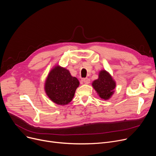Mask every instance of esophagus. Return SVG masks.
Here are the masks:
<instances>
[{"label": "esophagus", "instance_id": "34e87169", "mask_svg": "<svg viewBox=\"0 0 156 156\" xmlns=\"http://www.w3.org/2000/svg\"><path fill=\"white\" fill-rule=\"evenodd\" d=\"M83 82H84L85 84H89L90 83V79L88 78H83L82 80Z\"/></svg>", "mask_w": 156, "mask_h": 156}]
</instances>
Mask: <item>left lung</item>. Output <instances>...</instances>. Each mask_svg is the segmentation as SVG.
Masks as SVG:
<instances>
[{
  "label": "left lung",
  "mask_w": 156,
  "mask_h": 156,
  "mask_svg": "<svg viewBox=\"0 0 156 156\" xmlns=\"http://www.w3.org/2000/svg\"><path fill=\"white\" fill-rule=\"evenodd\" d=\"M92 86L101 98L108 99L113 93V90L115 88V83L109 73L106 71H101L99 73V78L94 81Z\"/></svg>",
  "instance_id": "obj_1"
}]
</instances>
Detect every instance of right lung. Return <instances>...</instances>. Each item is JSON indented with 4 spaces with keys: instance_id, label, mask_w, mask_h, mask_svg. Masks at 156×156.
<instances>
[{
    "instance_id": "1",
    "label": "right lung",
    "mask_w": 156,
    "mask_h": 156,
    "mask_svg": "<svg viewBox=\"0 0 156 156\" xmlns=\"http://www.w3.org/2000/svg\"><path fill=\"white\" fill-rule=\"evenodd\" d=\"M79 82L68 70L57 66L49 73L45 83V90L50 99L57 105L70 103L74 96Z\"/></svg>"
}]
</instances>
